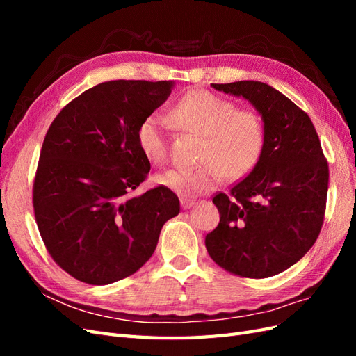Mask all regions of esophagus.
Here are the masks:
<instances>
[{
    "instance_id": "1",
    "label": "esophagus",
    "mask_w": 356,
    "mask_h": 356,
    "mask_svg": "<svg viewBox=\"0 0 356 356\" xmlns=\"http://www.w3.org/2000/svg\"><path fill=\"white\" fill-rule=\"evenodd\" d=\"M195 204H196V200H190V199H182L181 200L182 209H190L191 207H195Z\"/></svg>"
}]
</instances>
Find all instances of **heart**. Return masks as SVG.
I'll use <instances>...</instances> for the list:
<instances>
[{"label": "heart", "mask_w": 356, "mask_h": 356, "mask_svg": "<svg viewBox=\"0 0 356 356\" xmlns=\"http://www.w3.org/2000/svg\"><path fill=\"white\" fill-rule=\"evenodd\" d=\"M172 117L188 134L202 138L195 169H168L157 175L161 186L184 196L207 193L225 179L246 177L257 166L266 144V127L255 110L208 90H191L174 105ZM168 124L157 113L138 126V144L148 160L163 163L168 156Z\"/></svg>", "instance_id": "heart-1"}]
</instances>
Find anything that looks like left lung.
I'll use <instances>...</instances> for the list:
<instances>
[{"label":"left lung","mask_w":356,"mask_h":356,"mask_svg":"<svg viewBox=\"0 0 356 356\" xmlns=\"http://www.w3.org/2000/svg\"><path fill=\"white\" fill-rule=\"evenodd\" d=\"M243 96L261 114L263 154L229 195L212 202L220 224L207 234V250L224 270L241 277L275 276L296 264L324 224L328 161L310 117L285 95L261 81L212 84Z\"/></svg>","instance_id":"left-lung-1"}]
</instances>
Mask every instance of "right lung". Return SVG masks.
I'll return each mask as SVG.
<instances>
[{
  "label": "right lung",
  "mask_w": 356,
  "mask_h": 356,
  "mask_svg": "<svg viewBox=\"0 0 356 356\" xmlns=\"http://www.w3.org/2000/svg\"><path fill=\"white\" fill-rule=\"evenodd\" d=\"M170 92L172 81H105L63 106L49 127L32 187L35 221L50 257L84 284L134 275L179 213L165 186L129 196L149 172L138 126Z\"/></svg>",
  "instance_id": "1"
}]
</instances>
